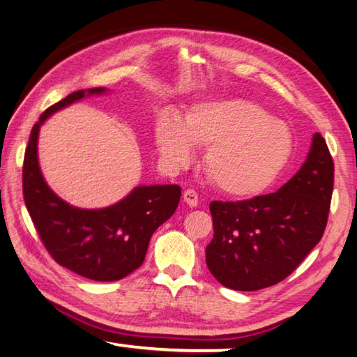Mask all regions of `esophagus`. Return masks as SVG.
Returning <instances> with one entry per match:
<instances>
[{
	"mask_svg": "<svg viewBox=\"0 0 357 357\" xmlns=\"http://www.w3.org/2000/svg\"><path fill=\"white\" fill-rule=\"evenodd\" d=\"M183 197H184V203L187 206H190V207H197L198 206V193L193 190V189L185 190Z\"/></svg>",
	"mask_w": 357,
	"mask_h": 357,
	"instance_id": "34e87169",
	"label": "esophagus"
}]
</instances>
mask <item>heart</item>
I'll return each mask as SVG.
<instances>
[{"label": "heart", "mask_w": 357, "mask_h": 357, "mask_svg": "<svg viewBox=\"0 0 357 357\" xmlns=\"http://www.w3.org/2000/svg\"><path fill=\"white\" fill-rule=\"evenodd\" d=\"M154 142L162 162L172 172L190 164L195 156L193 145L206 148V176L218 190L237 198L268 189L294 150L286 123L243 98L198 102L187 111L183 123L160 116Z\"/></svg>", "instance_id": "b5f03b06"}]
</instances>
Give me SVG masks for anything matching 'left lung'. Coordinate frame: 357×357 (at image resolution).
Instances as JSON below:
<instances>
[{
    "mask_svg": "<svg viewBox=\"0 0 357 357\" xmlns=\"http://www.w3.org/2000/svg\"><path fill=\"white\" fill-rule=\"evenodd\" d=\"M334 162L321 134L280 190L243 201H212L213 238L206 264L222 286L252 291L275 286L320 242L328 223Z\"/></svg>",
    "mask_w": 357,
    "mask_h": 357,
    "instance_id": "8db88e82",
    "label": "left lung"
}]
</instances>
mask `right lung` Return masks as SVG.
Instances as JSON below:
<instances>
[{"mask_svg":"<svg viewBox=\"0 0 357 357\" xmlns=\"http://www.w3.org/2000/svg\"><path fill=\"white\" fill-rule=\"evenodd\" d=\"M105 87L77 90L45 111L31 131L23 162L24 204L37 234L54 261L93 281H119L145 261L153 232L170 218L179 204L181 187L139 185L105 209H79L50 189L37 158L42 123L51 114Z\"/></svg>","mask_w":357,"mask_h":357,"instance_id":"obj_1","label":"right lung"}]
</instances>
